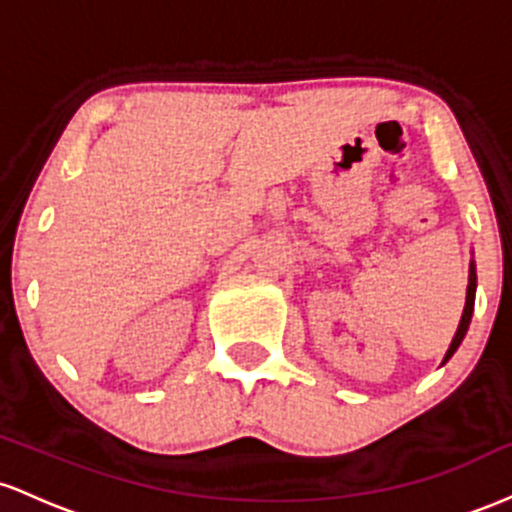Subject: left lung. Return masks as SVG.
Here are the masks:
<instances>
[{"label": "left lung", "mask_w": 512, "mask_h": 512, "mask_svg": "<svg viewBox=\"0 0 512 512\" xmlns=\"http://www.w3.org/2000/svg\"><path fill=\"white\" fill-rule=\"evenodd\" d=\"M474 295H476V273H474V263L472 268H469V287H467V304H464V312H462V319H459V326H457V333L455 338H452L450 343V350H447L445 360L442 363H447V360L452 358V353L459 348V343H462L464 333L469 329V321H472V312H474Z\"/></svg>", "instance_id": "1"}]
</instances>
